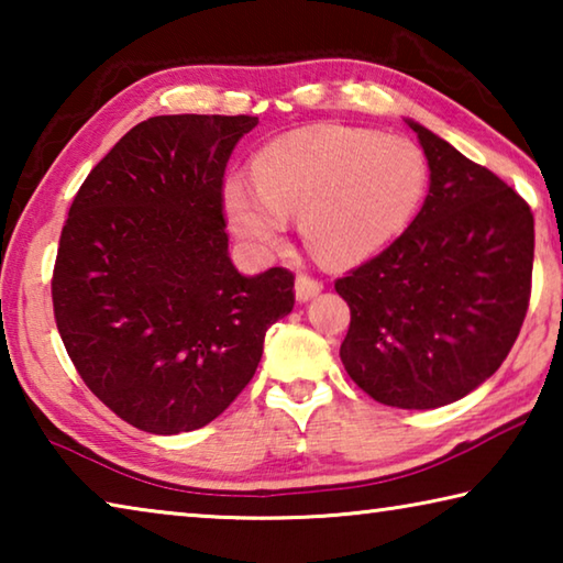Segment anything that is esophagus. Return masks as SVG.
I'll return each mask as SVG.
<instances>
[{
  "mask_svg": "<svg viewBox=\"0 0 563 563\" xmlns=\"http://www.w3.org/2000/svg\"><path fill=\"white\" fill-rule=\"evenodd\" d=\"M320 290H322V283L318 278H310V275H298V280H295V298L300 302L316 298Z\"/></svg>",
  "mask_w": 563,
  "mask_h": 563,
  "instance_id": "34e87169",
  "label": "esophagus"
}]
</instances>
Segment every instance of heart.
I'll return each instance as SVG.
<instances>
[{"mask_svg": "<svg viewBox=\"0 0 563 563\" xmlns=\"http://www.w3.org/2000/svg\"><path fill=\"white\" fill-rule=\"evenodd\" d=\"M255 186L231 178L223 206L233 231L273 251L288 221L325 265L377 253L412 221L427 188L419 148L402 136L367 129L310 126L285 133L253 161Z\"/></svg>", "mask_w": 563, "mask_h": 563, "instance_id": "obj_1", "label": "heart"}]
</instances>
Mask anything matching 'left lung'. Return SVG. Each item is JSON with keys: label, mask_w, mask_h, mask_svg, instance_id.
Masks as SVG:
<instances>
[{"label": "left lung", "mask_w": 563, "mask_h": 563, "mask_svg": "<svg viewBox=\"0 0 563 563\" xmlns=\"http://www.w3.org/2000/svg\"><path fill=\"white\" fill-rule=\"evenodd\" d=\"M430 194L407 231L335 280L350 305L340 360L389 407L456 402L497 373L531 298L533 216L511 186L409 121Z\"/></svg>", "instance_id": "obj_1"}]
</instances>
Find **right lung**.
Masks as SVG:
<instances>
[{"label": "right lung", "instance_id": "add662e5", "mask_svg": "<svg viewBox=\"0 0 563 563\" xmlns=\"http://www.w3.org/2000/svg\"><path fill=\"white\" fill-rule=\"evenodd\" d=\"M258 117H154L74 196L52 275L54 320L93 395L151 434L201 430L251 383L295 305L288 268L228 258L223 176Z\"/></svg>", "mask_w": 563, "mask_h": 563}]
</instances>
